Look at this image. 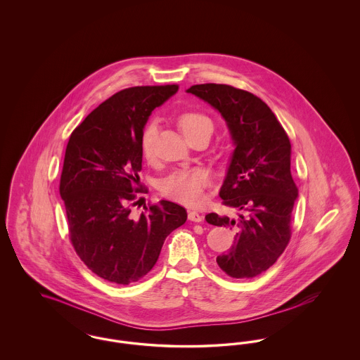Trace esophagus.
<instances>
[{
  "instance_id": "obj_1",
  "label": "esophagus",
  "mask_w": 360,
  "mask_h": 360,
  "mask_svg": "<svg viewBox=\"0 0 360 360\" xmlns=\"http://www.w3.org/2000/svg\"><path fill=\"white\" fill-rule=\"evenodd\" d=\"M188 219L193 221V222H202V221H203V216L199 214L198 212L190 210V212H188Z\"/></svg>"
}]
</instances>
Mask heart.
<instances>
[{
    "instance_id": "obj_1",
    "label": "heart",
    "mask_w": 360,
    "mask_h": 360,
    "mask_svg": "<svg viewBox=\"0 0 360 360\" xmlns=\"http://www.w3.org/2000/svg\"><path fill=\"white\" fill-rule=\"evenodd\" d=\"M179 125L183 134L190 139L203 129H212V120L202 113L188 112L180 116ZM157 129V121L151 120L146 124L142 132L141 147L147 160H151L154 157ZM209 173L203 169H177L162 180L161 191L179 203L187 206H198L205 199V188L209 186Z\"/></svg>"
}]
</instances>
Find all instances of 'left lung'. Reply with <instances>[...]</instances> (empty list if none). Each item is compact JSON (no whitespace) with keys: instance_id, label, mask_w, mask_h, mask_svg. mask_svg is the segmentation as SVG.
I'll return each instance as SVG.
<instances>
[{"instance_id":"left-lung-1","label":"left lung","mask_w":360,"mask_h":360,"mask_svg":"<svg viewBox=\"0 0 360 360\" xmlns=\"http://www.w3.org/2000/svg\"><path fill=\"white\" fill-rule=\"evenodd\" d=\"M187 93L222 116L235 150L219 196L239 210L236 218L210 213L216 226H235L231 250L217 257L233 278H252L278 259L290 239L297 187L290 174V142L271 109L248 91L228 84H196Z\"/></svg>"}]
</instances>
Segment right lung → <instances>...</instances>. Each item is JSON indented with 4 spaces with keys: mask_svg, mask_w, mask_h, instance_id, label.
I'll use <instances>...</instances> for the list:
<instances>
[{
    "mask_svg": "<svg viewBox=\"0 0 360 360\" xmlns=\"http://www.w3.org/2000/svg\"><path fill=\"white\" fill-rule=\"evenodd\" d=\"M177 90V84L121 90L76 127L67 144L60 195L70 239L79 258L106 281L141 280L169 233L187 219L186 209L169 200L144 207L139 218L129 207L139 190L144 125Z\"/></svg>",
    "mask_w": 360,
    "mask_h": 360,
    "instance_id": "right-lung-1",
    "label": "right lung"
}]
</instances>
